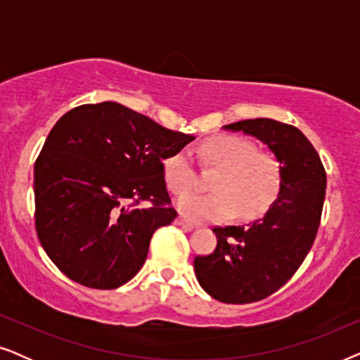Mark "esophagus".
<instances>
[{
	"label": "esophagus",
	"mask_w": 360,
	"mask_h": 360,
	"mask_svg": "<svg viewBox=\"0 0 360 360\" xmlns=\"http://www.w3.org/2000/svg\"><path fill=\"white\" fill-rule=\"evenodd\" d=\"M175 223L179 224V226H181V228H185V229H193L195 228V224L191 223V221L186 219V218H184V216H179Z\"/></svg>",
	"instance_id": "esophagus-1"
}]
</instances>
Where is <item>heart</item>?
Instances as JSON below:
<instances>
[{
  "label": "heart",
  "instance_id": "1",
  "mask_svg": "<svg viewBox=\"0 0 360 360\" xmlns=\"http://www.w3.org/2000/svg\"><path fill=\"white\" fill-rule=\"evenodd\" d=\"M198 157L206 169H216L210 180L211 193H190L179 201L181 214L193 221L254 218L267 211L280 193L282 162L272 150L257 149L254 141L239 134H216L203 141ZM164 179L175 195L196 185L190 152L180 149L164 160Z\"/></svg>",
  "mask_w": 360,
  "mask_h": 360
}]
</instances>
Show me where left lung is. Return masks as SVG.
<instances>
[{
    "label": "left lung",
    "instance_id": "1",
    "mask_svg": "<svg viewBox=\"0 0 360 360\" xmlns=\"http://www.w3.org/2000/svg\"><path fill=\"white\" fill-rule=\"evenodd\" d=\"M224 127L257 137L283 169L282 188L267 213L248 226H216V249L193 262L206 293L245 304L269 298L303 264L321 223L326 170L311 142L292 124L257 117Z\"/></svg>",
    "mask_w": 360,
    "mask_h": 360
}]
</instances>
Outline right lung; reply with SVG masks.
Instances as JSON below:
<instances>
[{"label":"right lung","instance_id":"1","mask_svg":"<svg viewBox=\"0 0 360 360\" xmlns=\"http://www.w3.org/2000/svg\"><path fill=\"white\" fill-rule=\"evenodd\" d=\"M193 139L115 101L63 115L34 165L37 238L57 269L88 288L129 282L176 218L165 157Z\"/></svg>","mask_w":360,"mask_h":360}]
</instances>
